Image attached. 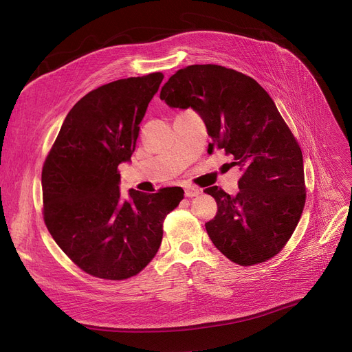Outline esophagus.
Returning <instances> with one entry per match:
<instances>
[{"label":"esophagus","mask_w":352,"mask_h":352,"mask_svg":"<svg viewBox=\"0 0 352 352\" xmlns=\"http://www.w3.org/2000/svg\"><path fill=\"white\" fill-rule=\"evenodd\" d=\"M197 195H200V189H199V188L192 186V185L185 186V196H186V197H195V196H197Z\"/></svg>","instance_id":"1"}]
</instances>
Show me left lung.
I'll return each mask as SVG.
<instances>
[{"instance_id":"obj_1","label":"left lung","mask_w":352,"mask_h":352,"mask_svg":"<svg viewBox=\"0 0 352 352\" xmlns=\"http://www.w3.org/2000/svg\"><path fill=\"white\" fill-rule=\"evenodd\" d=\"M160 98L192 107L212 139L208 153L223 148L242 172L236 196L205 189L217 204L205 223L213 245L242 266L274 258L294 233L307 195L302 152L271 96L236 70L193 64L167 80Z\"/></svg>"}]
</instances>
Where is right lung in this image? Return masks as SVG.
Listing matches in <instances>:
<instances>
[{
    "label": "right lung",
    "mask_w": 352,
    "mask_h": 352,
    "mask_svg": "<svg viewBox=\"0 0 352 352\" xmlns=\"http://www.w3.org/2000/svg\"><path fill=\"white\" fill-rule=\"evenodd\" d=\"M162 73L98 87L73 106L44 162V222L80 270L122 280L152 261L163 221L183 199L182 188L120 196L119 164L129 162Z\"/></svg>",
    "instance_id": "obj_1"
}]
</instances>
